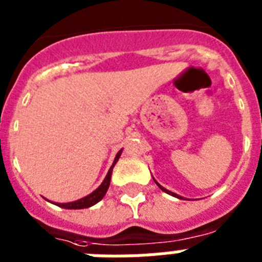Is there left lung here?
Wrapping results in <instances>:
<instances>
[{
    "instance_id": "8db88e82",
    "label": "left lung",
    "mask_w": 262,
    "mask_h": 262,
    "mask_svg": "<svg viewBox=\"0 0 262 262\" xmlns=\"http://www.w3.org/2000/svg\"><path fill=\"white\" fill-rule=\"evenodd\" d=\"M156 185H158V186H159V187H160V189H162V190H163V191H166V193H168V194H171V195H175V197H178V199H181V197H179V195H177V194H175V193H172V191L167 190V189H164V187H162V186H160V185H159V183H158V182H156Z\"/></svg>"
}]
</instances>
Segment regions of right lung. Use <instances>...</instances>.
<instances>
[{
	"label": "right lung",
	"instance_id": "obj_1",
	"mask_svg": "<svg viewBox=\"0 0 262 262\" xmlns=\"http://www.w3.org/2000/svg\"><path fill=\"white\" fill-rule=\"evenodd\" d=\"M121 152H122V149H121V151L117 154V156H115V159H114V163H113L111 168L108 170V172H107L106 178H104V181L102 182V185H100V186H99L96 190L92 191V193H91V194H88L87 197H84V199H81V200H77V201H73V203L58 204V207L65 208V209H83V208L92 207V205H95L96 203H99V201H100V200L104 197L107 189H108V186H110V179H111V172H113V167H114V164L118 162L119 156H121Z\"/></svg>",
	"mask_w": 262,
	"mask_h": 262
}]
</instances>
